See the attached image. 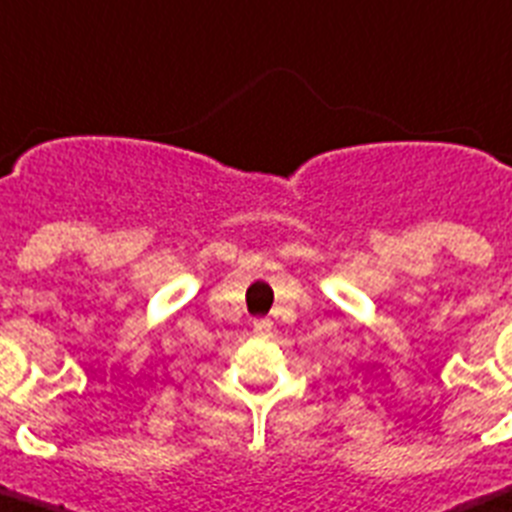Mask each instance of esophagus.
Here are the masks:
<instances>
[{
	"instance_id": "esophagus-1",
	"label": "esophagus",
	"mask_w": 512,
	"mask_h": 512,
	"mask_svg": "<svg viewBox=\"0 0 512 512\" xmlns=\"http://www.w3.org/2000/svg\"><path fill=\"white\" fill-rule=\"evenodd\" d=\"M252 328H255V333H270L272 331V321L270 318H257V321H252Z\"/></svg>"
}]
</instances>
